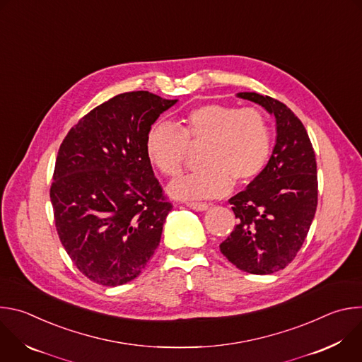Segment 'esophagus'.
Instances as JSON below:
<instances>
[{
	"instance_id": "34e87169",
	"label": "esophagus",
	"mask_w": 362,
	"mask_h": 362,
	"mask_svg": "<svg viewBox=\"0 0 362 362\" xmlns=\"http://www.w3.org/2000/svg\"><path fill=\"white\" fill-rule=\"evenodd\" d=\"M187 208L193 209V211H199V212H203L209 208V204L206 202H187Z\"/></svg>"
}]
</instances>
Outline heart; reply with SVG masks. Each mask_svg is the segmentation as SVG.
Instances as JSON below:
<instances>
[{
	"label": "heart",
	"instance_id": "b5f03b06",
	"mask_svg": "<svg viewBox=\"0 0 362 362\" xmlns=\"http://www.w3.org/2000/svg\"><path fill=\"white\" fill-rule=\"evenodd\" d=\"M203 168L175 179L169 185L179 199H206L228 193L233 185L249 183L267 168L272 151V129L257 109L204 105L190 110L180 127L153 123L146 134V153L166 176L180 173L190 146L203 144Z\"/></svg>",
	"mask_w": 362,
	"mask_h": 362
}]
</instances>
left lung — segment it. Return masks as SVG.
Instances as JSON below:
<instances>
[{"mask_svg":"<svg viewBox=\"0 0 362 362\" xmlns=\"http://www.w3.org/2000/svg\"><path fill=\"white\" fill-rule=\"evenodd\" d=\"M276 119V144L264 172L229 199L238 219L221 252L240 271L268 275L288 267L311 228L318 204L317 160L311 140L279 100L238 93Z\"/></svg>","mask_w":362,"mask_h":362,"instance_id":"obj_1","label":"left lung"}]
</instances>
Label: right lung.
I'll list each match as a JSON object with an SVG mask.
<instances>
[{"instance_id": "obj_1", "label": "right lung", "mask_w": 362, "mask_h": 362, "mask_svg": "<svg viewBox=\"0 0 362 362\" xmlns=\"http://www.w3.org/2000/svg\"><path fill=\"white\" fill-rule=\"evenodd\" d=\"M176 101L119 94L81 117L60 146L49 187L56 229L77 269L98 285L133 281L159 246L173 206L144 141Z\"/></svg>"}]
</instances>
